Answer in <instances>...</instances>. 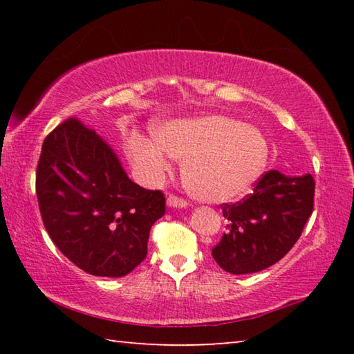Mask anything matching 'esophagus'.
Listing matches in <instances>:
<instances>
[{
    "label": "esophagus",
    "instance_id": "esophagus-1",
    "mask_svg": "<svg viewBox=\"0 0 354 354\" xmlns=\"http://www.w3.org/2000/svg\"><path fill=\"white\" fill-rule=\"evenodd\" d=\"M167 206L184 209V207H187V201L183 198H178V196H175V195H170L169 198H167Z\"/></svg>",
    "mask_w": 354,
    "mask_h": 354
}]
</instances>
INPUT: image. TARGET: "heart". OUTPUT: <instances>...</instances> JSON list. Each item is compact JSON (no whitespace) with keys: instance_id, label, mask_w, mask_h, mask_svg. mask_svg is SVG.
<instances>
[{"instance_id":"obj_1","label":"heart","mask_w":354,"mask_h":354,"mask_svg":"<svg viewBox=\"0 0 354 354\" xmlns=\"http://www.w3.org/2000/svg\"><path fill=\"white\" fill-rule=\"evenodd\" d=\"M153 139L131 134L124 149L143 184H156L183 160L185 187L194 198L225 203L243 196L262 176L268 142L259 129L223 113L171 118L151 124Z\"/></svg>"}]
</instances>
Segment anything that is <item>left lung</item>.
I'll return each instance as SVG.
<instances>
[{
    "mask_svg": "<svg viewBox=\"0 0 354 354\" xmlns=\"http://www.w3.org/2000/svg\"><path fill=\"white\" fill-rule=\"evenodd\" d=\"M314 189L310 173L267 171L243 201L221 206L227 232L212 248L215 262L227 273L247 274L283 259L313 214Z\"/></svg>",
    "mask_w": 354,
    "mask_h": 354,
    "instance_id": "obj_1",
    "label": "left lung"
}]
</instances>
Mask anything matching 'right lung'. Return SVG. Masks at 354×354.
<instances>
[{
  "label": "right lung",
  "instance_id": "obj_1",
  "mask_svg": "<svg viewBox=\"0 0 354 354\" xmlns=\"http://www.w3.org/2000/svg\"><path fill=\"white\" fill-rule=\"evenodd\" d=\"M41 220L61 253L95 277L122 278L147 257L165 196L129 179L103 137L71 118L41 145L35 176Z\"/></svg>",
  "mask_w": 354,
  "mask_h": 354
}]
</instances>
